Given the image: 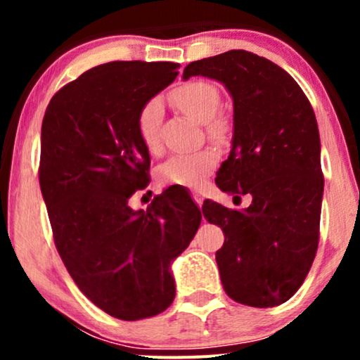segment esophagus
<instances>
[{"label":"esophagus","mask_w":360,"mask_h":360,"mask_svg":"<svg viewBox=\"0 0 360 360\" xmlns=\"http://www.w3.org/2000/svg\"><path fill=\"white\" fill-rule=\"evenodd\" d=\"M193 200L196 201L198 206H201V205H203V194H201L200 191H194L193 193Z\"/></svg>","instance_id":"1"}]
</instances>
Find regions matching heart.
I'll return each instance as SVG.
<instances>
[{
  "label": "heart",
  "mask_w": 360,
  "mask_h": 360,
  "mask_svg": "<svg viewBox=\"0 0 360 360\" xmlns=\"http://www.w3.org/2000/svg\"><path fill=\"white\" fill-rule=\"evenodd\" d=\"M171 100L183 113L200 123H206L208 135L213 139L225 137L229 125L221 117H217L221 106V96L217 86L208 81H189L181 84L171 93ZM160 122H162V105L159 100H150L140 110L137 118L139 137L148 152L160 148ZM218 154L213 148H203L194 154L174 155L159 169L162 183L200 188L206 176L217 167Z\"/></svg>",
  "instance_id": "heart-1"
}]
</instances>
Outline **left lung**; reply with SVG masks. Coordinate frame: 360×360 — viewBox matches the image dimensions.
<instances>
[{
	"instance_id": "1",
	"label": "left lung",
	"mask_w": 360,
	"mask_h": 360,
	"mask_svg": "<svg viewBox=\"0 0 360 360\" xmlns=\"http://www.w3.org/2000/svg\"><path fill=\"white\" fill-rule=\"evenodd\" d=\"M205 76L233 98V140L218 171L221 191L250 194L243 212L205 201L225 233L217 252L223 289L237 303L272 308L298 291L316 255L323 172L320 134L307 94L266 57L229 51L191 62L184 79Z\"/></svg>"
}]
</instances>
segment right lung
<instances>
[{"label":"right lung","mask_w":360,"mask_h":360,"mask_svg":"<svg viewBox=\"0 0 360 360\" xmlns=\"http://www.w3.org/2000/svg\"><path fill=\"white\" fill-rule=\"evenodd\" d=\"M177 68L96 65L57 91L44 115L39 181L57 252L86 298L118 320L155 316L174 301L169 266L201 223L189 194L172 188L146 212L128 205L147 188L150 167L139 113Z\"/></svg>","instance_id":"obj_1"}]
</instances>
